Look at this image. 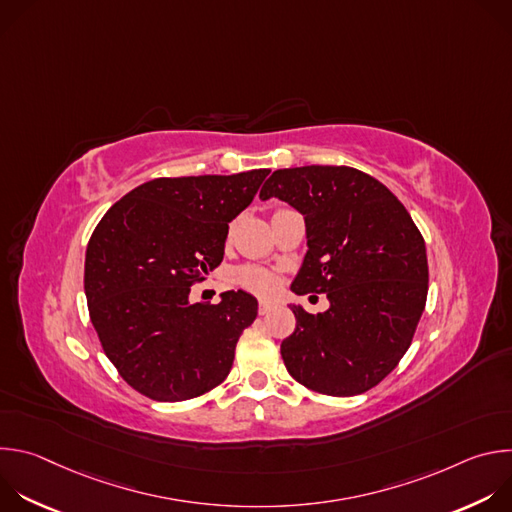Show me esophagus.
<instances>
[{"mask_svg":"<svg viewBox=\"0 0 512 512\" xmlns=\"http://www.w3.org/2000/svg\"><path fill=\"white\" fill-rule=\"evenodd\" d=\"M271 310H273V304H271V302H265V300H263V302H259V314H261V316L269 314Z\"/></svg>","mask_w":512,"mask_h":512,"instance_id":"obj_1","label":"esophagus"}]
</instances>
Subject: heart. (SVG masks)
I'll list each match as a JSON object with an SVG mask.
<instances>
[{"label":"heart","mask_w":512,"mask_h":512,"mask_svg":"<svg viewBox=\"0 0 512 512\" xmlns=\"http://www.w3.org/2000/svg\"><path fill=\"white\" fill-rule=\"evenodd\" d=\"M237 279H239L241 285L253 289L255 294H261V296L271 294V291H273L275 285H277L275 277H273L269 271L259 269V267H243V269H239Z\"/></svg>","instance_id":"b5f03b06"}]
</instances>
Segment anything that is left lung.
Segmentation results:
<instances>
[{"instance_id": "8db88e82", "label": "left lung", "mask_w": 512, "mask_h": 512, "mask_svg": "<svg viewBox=\"0 0 512 512\" xmlns=\"http://www.w3.org/2000/svg\"><path fill=\"white\" fill-rule=\"evenodd\" d=\"M259 198L304 216L308 253L291 291L330 302L320 314L289 304L296 330L281 342L287 373L332 397L379 385L407 352L427 298L425 243L407 208L348 166L275 170Z\"/></svg>"}]
</instances>
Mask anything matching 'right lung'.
Segmentation results:
<instances>
[{
    "instance_id": "1",
    "label": "right lung",
    "mask_w": 512,
    "mask_h": 512,
    "mask_svg": "<svg viewBox=\"0 0 512 512\" xmlns=\"http://www.w3.org/2000/svg\"><path fill=\"white\" fill-rule=\"evenodd\" d=\"M269 170L156 178L115 202L85 257L91 322L119 375L154 401H186L231 373L241 332L257 318L247 291L190 302V285L225 255L229 223Z\"/></svg>"
}]
</instances>
